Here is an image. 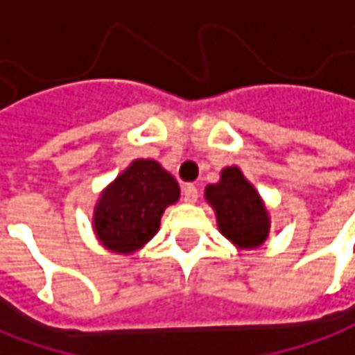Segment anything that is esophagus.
I'll return each mask as SVG.
<instances>
[{
  "label": "esophagus",
  "mask_w": 355,
  "mask_h": 355,
  "mask_svg": "<svg viewBox=\"0 0 355 355\" xmlns=\"http://www.w3.org/2000/svg\"><path fill=\"white\" fill-rule=\"evenodd\" d=\"M182 196H184V202H188V204H194V202H198L196 184H187V187L182 188Z\"/></svg>",
  "instance_id": "obj_1"
}]
</instances>
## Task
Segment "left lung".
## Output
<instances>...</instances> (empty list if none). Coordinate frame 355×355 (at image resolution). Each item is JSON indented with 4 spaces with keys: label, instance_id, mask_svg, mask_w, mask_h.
Listing matches in <instances>:
<instances>
[{
    "label": "left lung",
    "instance_id": "left-lung-1",
    "mask_svg": "<svg viewBox=\"0 0 355 355\" xmlns=\"http://www.w3.org/2000/svg\"><path fill=\"white\" fill-rule=\"evenodd\" d=\"M206 198L216 209L219 231L235 245L252 248L262 245L270 219L262 200L237 167L223 168L218 184L206 188Z\"/></svg>",
    "mask_w": 355,
    "mask_h": 355
}]
</instances>
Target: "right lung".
I'll return each mask as SVG.
<instances>
[{
    "mask_svg": "<svg viewBox=\"0 0 355 355\" xmlns=\"http://www.w3.org/2000/svg\"><path fill=\"white\" fill-rule=\"evenodd\" d=\"M178 196V182L159 163L134 161L98 200L96 235L108 250L132 252L157 233L163 211Z\"/></svg>",
    "mask_w": 355,
    "mask_h": 355,
    "instance_id": "add662e5",
    "label": "right lung"
}]
</instances>
